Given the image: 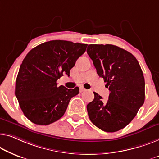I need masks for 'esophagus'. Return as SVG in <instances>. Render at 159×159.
I'll use <instances>...</instances> for the list:
<instances>
[{"label":"esophagus","mask_w":159,"mask_h":159,"mask_svg":"<svg viewBox=\"0 0 159 159\" xmlns=\"http://www.w3.org/2000/svg\"><path fill=\"white\" fill-rule=\"evenodd\" d=\"M79 89H80V93H82V92H84V91H86V89H85V88L83 87V86H80Z\"/></svg>","instance_id":"34e87169"}]
</instances>
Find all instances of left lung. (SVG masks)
I'll return each mask as SVG.
<instances>
[{
	"label": "left lung",
	"mask_w": 159,
	"mask_h": 159,
	"mask_svg": "<svg viewBox=\"0 0 159 159\" xmlns=\"http://www.w3.org/2000/svg\"><path fill=\"white\" fill-rule=\"evenodd\" d=\"M87 53L110 91L107 101L93 92V101L87 105L90 120L102 131H119L134 119L145 100L141 66L131 53L113 45H89Z\"/></svg>",
	"instance_id": "8db88e82"
}]
</instances>
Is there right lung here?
Segmentation results:
<instances>
[{"instance_id":"1","label":"right lung","mask_w":159,"mask_h":159,"mask_svg":"<svg viewBox=\"0 0 159 159\" xmlns=\"http://www.w3.org/2000/svg\"><path fill=\"white\" fill-rule=\"evenodd\" d=\"M87 44L71 41H48L28 52L23 59L16 81V96L28 120L48 125L63 116L69 101L79 88L57 86L63 74L70 75L75 61L86 51Z\"/></svg>"}]
</instances>
